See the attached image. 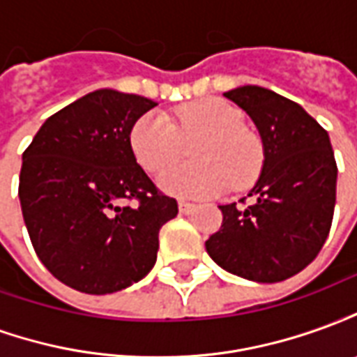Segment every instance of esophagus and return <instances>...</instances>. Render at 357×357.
Wrapping results in <instances>:
<instances>
[{"label": "esophagus", "instance_id": "obj_1", "mask_svg": "<svg viewBox=\"0 0 357 357\" xmlns=\"http://www.w3.org/2000/svg\"><path fill=\"white\" fill-rule=\"evenodd\" d=\"M178 208H179V212H181V214H191V212H193L195 210V204L193 202H185V201H179L178 202Z\"/></svg>", "mask_w": 357, "mask_h": 357}]
</instances>
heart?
<instances>
[{
    "instance_id": "heart-1",
    "label": "heart",
    "mask_w": 357,
    "mask_h": 357,
    "mask_svg": "<svg viewBox=\"0 0 357 357\" xmlns=\"http://www.w3.org/2000/svg\"><path fill=\"white\" fill-rule=\"evenodd\" d=\"M203 137L194 151L199 165L166 169L156 183L160 191L176 199L216 197L229 185H250L262 166V147L243 128V116L235 107L220 99L187 102L176 110L174 122L160 112H147L135 120L130 132V147L143 170L160 172L177 160L183 143Z\"/></svg>"
}]
</instances>
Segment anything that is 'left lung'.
<instances>
[{
	"instance_id": "8db88e82",
	"label": "left lung",
	"mask_w": 357,
	"mask_h": 357,
	"mask_svg": "<svg viewBox=\"0 0 357 357\" xmlns=\"http://www.w3.org/2000/svg\"><path fill=\"white\" fill-rule=\"evenodd\" d=\"M262 137L264 164L252 204H222L224 222L206 252L256 283H279L314 262L329 235L337 201V162L329 133L298 102L260 86L224 93Z\"/></svg>"
}]
</instances>
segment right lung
Returning <instances> with one entry per match:
<instances>
[{
  "label": "right lung",
  "mask_w": 357,
  "mask_h": 357,
  "mask_svg": "<svg viewBox=\"0 0 357 357\" xmlns=\"http://www.w3.org/2000/svg\"><path fill=\"white\" fill-rule=\"evenodd\" d=\"M155 101L97 89L50 116L22 155L19 199L38 258L86 294L122 291L156 262L178 202L158 193L130 147ZM138 201L128 207L126 200Z\"/></svg>",
  "instance_id": "right-lung-1"
}]
</instances>
